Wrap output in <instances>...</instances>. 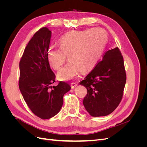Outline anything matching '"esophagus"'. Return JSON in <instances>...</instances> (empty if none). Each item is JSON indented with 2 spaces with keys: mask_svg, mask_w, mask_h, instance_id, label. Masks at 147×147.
<instances>
[{
  "mask_svg": "<svg viewBox=\"0 0 147 147\" xmlns=\"http://www.w3.org/2000/svg\"><path fill=\"white\" fill-rule=\"evenodd\" d=\"M77 85H78V84L76 83H71V87H72V88H75Z\"/></svg>",
  "mask_w": 147,
  "mask_h": 147,
  "instance_id": "34e87169",
  "label": "esophagus"
}]
</instances>
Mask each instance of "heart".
<instances>
[{"label": "heart", "instance_id": "heart-1", "mask_svg": "<svg viewBox=\"0 0 147 147\" xmlns=\"http://www.w3.org/2000/svg\"><path fill=\"white\" fill-rule=\"evenodd\" d=\"M108 35L102 28H94L74 31L65 35L59 40V47L49 50L47 58L52 67L59 70L67 60L57 77L62 80L76 77L79 70L85 73L92 70L98 63L104 52Z\"/></svg>", "mask_w": 147, "mask_h": 147}]
</instances>
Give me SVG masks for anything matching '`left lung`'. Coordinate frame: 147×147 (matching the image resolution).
<instances>
[{"mask_svg":"<svg viewBox=\"0 0 147 147\" xmlns=\"http://www.w3.org/2000/svg\"><path fill=\"white\" fill-rule=\"evenodd\" d=\"M126 82L123 57L118 47L107 51L102 60L80 82L87 89L83 105L92 117L107 116L121 101Z\"/></svg>","mask_w":147,"mask_h":147,"instance_id":"8db88e82","label":"left lung"}]
</instances>
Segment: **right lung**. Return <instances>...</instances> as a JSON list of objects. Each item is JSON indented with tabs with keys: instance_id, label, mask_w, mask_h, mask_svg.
<instances>
[{
	"instance_id": "add662e5",
	"label": "right lung",
	"mask_w": 147,
	"mask_h": 147,
	"mask_svg": "<svg viewBox=\"0 0 147 147\" xmlns=\"http://www.w3.org/2000/svg\"><path fill=\"white\" fill-rule=\"evenodd\" d=\"M51 32L40 29L26 46L20 61L19 88L32 112L42 119H50L58 113L63 104V96L70 86L59 82L50 68L47 55Z\"/></svg>"
}]
</instances>
